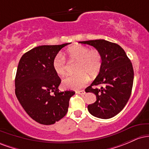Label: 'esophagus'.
I'll list each match as a JSON object with an SVG mask.
<instances>
[{
  "label": "esophagus",
  "mask_w": 149,
  "mask_h": 149,
  "mask_svg": "<svg viewBox=\"0 0 149 149\" xmlns=\"http://www.w3.org/2000/svg\"><path fill=\"white\" fill-rule=\"evenodd\" d=\"M77 94H79V95H83L85 94V90H78V91H76Z\"/></svg>",
  "instance_id": "1"
}]
</instances>
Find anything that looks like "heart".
Returning <instances> with one entry per match:
<instances>
[{
	"mask_svg": "<svg viewBox=\"0 0 149 149\" xmlns=\"http://www.w3.org/2000/svg\"><path fill=\"white\" fill-rule=\"evenodd\" d=\"M64 55L70 61H78L76 72L78 73L66 77L62 80V86L64 88H83L89 82V76L95 77L100 73L102 65V57L97 49H90L86 46L76 45L68 48ZM64 56L59 53L52 61L53 70L59 76H64L67 70V62Z\"/></svg>",
	"mask_w": 149,
	"mask_h": 149,
	"instance_id": "b5f03b06",
	"label": "heart"
}]
</instances>
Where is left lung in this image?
<instances>
[{
    "label": "left lung",
    "mask_w": 149,
    "mask_h": 149,
    "mask_svg": "<svg viewBox=\"0 0 149 149\" xmlns=\"http://www.w3.org/2000/svg\"><path fill=\"white\" fill-rule=\"evenodd\" d=\"M79 42L93 46L102 57L98 76L85 89V92H92L97 97L95 103L88 106V111L99 118H111L123 110L130 97L134 80L132 64L118 44L103 39ZM99 84H104L105 88H92Z\"/></svg>",
    "instance_id": "8db88e82"
}]
</instances>
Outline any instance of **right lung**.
Instances as JSON below:
<instances>
[{"instance_id":"add662e5","label":"right lung","mask_w":149,"mask_h":149,"mask_svg":"<svg viewBox=\"0 0 149 149\" xmlns=\"http://www.w3.org/2000/svg\"><path fill=\"white\" fill-rule=\"evenodd\" d=\"M69 44L34 47L24 54L19 62L15 95L26 113L38 123L52 125L64 117L70 98L75 94L59 91L61 79L52 68L54 57Z\"/></svg>"}]
</instances>
